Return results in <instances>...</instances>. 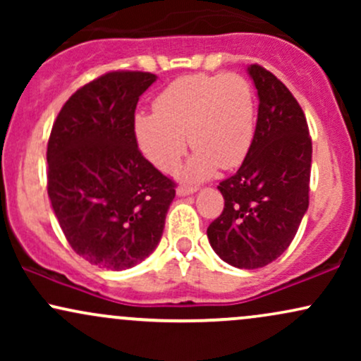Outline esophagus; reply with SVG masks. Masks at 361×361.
Masks as SVG:
<instances>
[{
  "label": "esophagus",
  "mask_w": 361,
  "mask_h": 361,
  "mask_svg": "<svg viewBox=\"0 0 361 361\" xmlns=\"http://www.w3.org/2000/svg\"><path fill=\"white\" fill-rule=\"evenodd\" d=\"M197 192V186H178L176 195L178 197H186V195H192Z\"/></svg>",
  "instance_id": "obj_1"
}]
</instances>
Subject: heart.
<instances>
[{
  "mask_svg": "<svg viewBox=\"0 0 361 361\" xmlns=\"http://www.w3.org/2000/svg\"><path fill=\"white\" fill-rule=\"evenodd\" d=\"M156 111H139L134 134L144 156L171 173L195 147L183 169L188 180H204L217 166H239L255 139L256 100L241 74H193L173 81L154 102Z\"/></svg>",
  "mask_w": 361,
  "mask_h": 361,
  "instance_id": "1",
  "label": "heart"
}]
</instances>
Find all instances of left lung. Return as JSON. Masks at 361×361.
<instances>
[{"instance_id":"8db88e82","label":"left lung","mask_w":361,"mask_h":361,"mask_svg":"<svg viewBox=\"0 0 361 361\" xmlns=\"http://www.w3.org/2000/svg\"><path fill=\"white\" fill-rule=\"evenodd\" d=\"M247 74L259 100L255 139L241 168L217 186L224 210L207 235L219 258L255 270L283 255L307 212L312 140L287 86L258 64Z\"/></svg>"}]
</instances>
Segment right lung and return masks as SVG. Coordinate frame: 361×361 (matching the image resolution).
Instances as JSON below:
<instances>
[{
	"mask_svg": "<svg viewBox=\"0 0 361 361\" xmlns=\"http://www.w3.org/2000/svg\"><path fill=\"white\" fill-rule=\"evenodd\" d=\"M156 74L111 71L64 103L47 144V193L68 243L91 264L127 270L156 250L175 181L139 151L134 117Z\"/></svg>",
	"mask_w": 361,
	"mask_h": 361,
	"instance_id": "right-lung-1",
	"label": "right lung"
}]
</instances>
